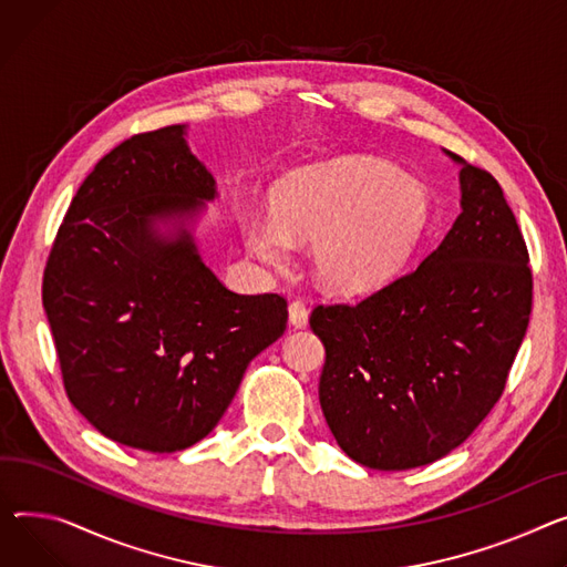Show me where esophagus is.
Wrapping results in <instances>:
<instances>
[{"label":"esophagus","instance_id":"1","mask_svg":"<svg viewBox=\"0 0 567 567\" xmlns=\"http://www.w3.org/2000/svg\"><path fill=\"white\" fill-rule=\"evenodd\" d=\"M308 317H310V310H308V306L303 303V300H293V303L289 306V323L293 328H306L308 326Z\"/></svg>","mask_w":567,"mask_h":567}]
</instances>
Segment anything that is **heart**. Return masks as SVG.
<instances>
[{"label":"heart","mask_w":567,"mask_h":567,"mask_svg":"<svg viewBox=\"0 0 567 567\" xmlns=\"http://www.w3.org/2000/svg\"><path fill=\"white\" fill-rule=\"evenodd\" d=\"M431 216L426 186L371 157L300 166L271 188V212H237L246 246L276 269L293 239L315 241L319 280L347 296L390 285L417 248Z\"/></svg>","instance_id":"b5f03b06"}]
</instances>
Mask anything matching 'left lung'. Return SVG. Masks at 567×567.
<instances>
[{
	"instance_id": "8db88e82",
	"label": "left lung",
	"mask_w": 567,
	"mask_h": 567,
	"mask_svg": "<svg viewBox=\"0 0 567 567\" xmlns=\"http://www.w3.org/2000/svg\"><path fill=\"white\" fill-rule=\"evenodd\" d=\"M461 214L417 269L319 306V403L355 463L399 472L461 446L499 401L532 315L529 252L499 182L458 155Z\"/></svg>"
}]
</instances>
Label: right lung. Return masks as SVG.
Returning <instances> with one entry per match:
<instances>
[{"label": "right lung", "instance_id": "add662e5", "mask_svg": "<svg viewBox=\"0 0 567 567\" xmlns=\"http://www.w3.org/2000/svg\"><path fill=\"white\" fill-rule=\"evenodd\" d=\"M216 196L186 125H171L102 157L59 228L43 308L70 403L113 442H200L287 328L282 296L235 293L203 261L194 233Z\"/></svg>", "mask_w": 567, "mask_h": 567}]
</instances>
